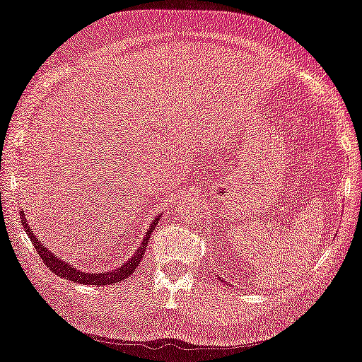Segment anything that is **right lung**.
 Instances as JSON below:
<instances>
[{"instance_id": "1", "label": "right lung", "mask_w": 362, "mask_h": 362, "mask_svg": "<svg viewBox=\"0 0 362 362\" xmlns=\"http://www.w3.org/2000/svg\"><path fill=\"white\" fill-rule=\"evenodd\" d=\"M21 221H23V226H24V230L29 235V239L32 244H34V249L35 252H39V257L45 263L48 269H52L53 273L58 274L60 278L64 279H69V281H74V283H79V284H97V286H105V284H113V283H120L123 279H127L129 274H132L136 267L139 265V262H141V258L144 255V249L148 247V240H149V235L153 234V230L158 223L160 221V214L156 216L153 219V223L149 224V229L146 235H144V239L141 242V245L138 247L136 250H134L133 257L129 258L127 263H123L122 267H118L115 269H110V272H104V273H88V272H81V269L74 268L73 265H69L63 260V258L57 257L55 253L52 250H48V247H45V244L39 239L34 234V230H32L30 224H27V219H25V214L24 211H21Z\"/></svg>"}]
</instances>
